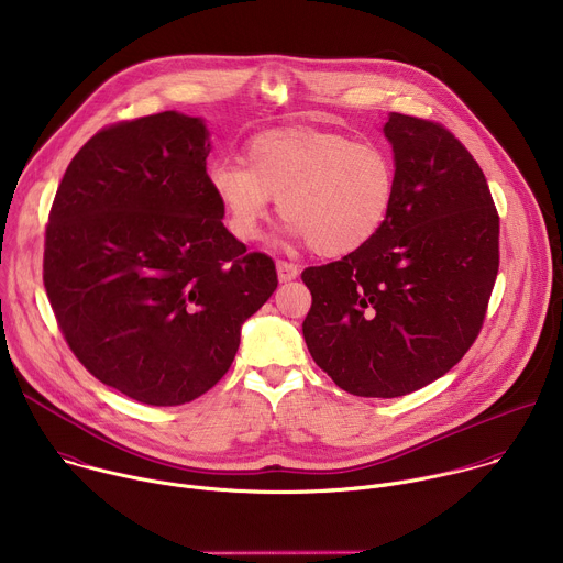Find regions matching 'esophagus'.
Returning <instances> with one entry per match:
<instances>
[{
	"instance_id": "obj_1",
	"label": "esophagus",
	"mask_w": 563,
	"mask_h": 563,
	"mask_svg": "<svg viewBox=\"0 0 563 563\" xmlns=\"http://www.w3.org/2000/svg\"><path fill=\"white\" fill-rule=\"evenodd\" d=\"M276 269H278V280L280 283H289L294 278H298V265L296 263H289V261H278L276 263Z\"/></svg>"
}]
</instances>
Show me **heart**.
<instances>
[{
  "instance_id": "1",
  "label": "heart",
  "mask_w": 563,
  "mask_h": 563,
  "mask_svg": "<svg viewBox=\"0 0 563 563\" xmlns=\"http://www.w3.org/2000/svg\"><path fill=\"white\" fill-rule=\"evenodd\" d=\"M209 185L229 231L258 238L278 198V213L318 256L358 252L385 227L398 189L391 155L369 142L313 129H278L256 135L243 165L216 163Z\"/></svg>"
}]
</instances>
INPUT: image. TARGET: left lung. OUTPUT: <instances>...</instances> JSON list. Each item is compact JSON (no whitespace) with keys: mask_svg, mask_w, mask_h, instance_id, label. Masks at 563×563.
<instances>
[{"mask_svg":"<svg viewBox=\"0 0 563 563\" xmlns=\"http://www.w3.org/2000/svg\"><path fill=\"white\" fill-rule=\"evenodd\" d=\"M396 200L378 235L307 267L302 336L354 394L394 398L450 372L484 328L499 272V213L472 153L434 120L389 113Z\"/></svg>","mask_w":563,"mask_h":563,"instance_id":"8db88e82","label":"left lung"}]
</instances>
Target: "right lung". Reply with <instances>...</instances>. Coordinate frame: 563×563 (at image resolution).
Wrapping results in <instances>:
<instances>
[{
  "mask_svg": "<svg viewBox=\"0 0 563 563\" xmlns=\"http://www.w3.org/2000/svg\"><path fill=\"white\" fill-rule=\"evenodd\" d=\"M209 151L205 124L176 111L104 126L70 159L48 213L44 287L66 345L146 406L211 389L278 287L274 261L222 224Z\"/></svg>",
  "mask_w": 563,
  "mask_h": 563,
  "instance_id": "obj_1",
  "label": "right lung"
}]
</instances>
